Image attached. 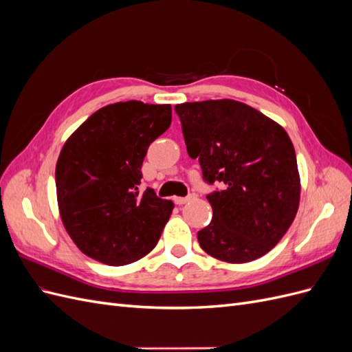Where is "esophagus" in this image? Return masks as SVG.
I'll return each mask as SVG.
<instances>
[{
  "label": "esophagus",
  "instance_id": "34e87169",
  "mask_svg": "<svg viewBox=\"0 0 352 352\" xmlns=\"http://www.w3.org/2000/svg\"><path fill=\"white\" fill-rule=\"evenodd\" d=\"M192 198V195H188V197H176L175 198V202L177 206H182V204H186V202Z\"/></svg>",
  "mask_w": 352,
  "mask_h": 352
}]
</instances>
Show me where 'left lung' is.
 <instances>
[{
    "mask_svg": "<svg viewBox=\"0 0 352 352\" xmlns=\"http://www.w3.org/2000/svg\"><path fill=\"white\" fill-rule=\"evenodd\" d=\"M175 110L202 176L208 184H225L207 197L212 220L198 232L201 248L233 264L263 257L283 238L300 207L301 180L289 135L235 100L184 102Z\"/></svg>",
    "mask_w": 352,
    "mask_h": 352,
    "instance_id": "8db88e82",
    "label": "left lung"
}]
</instances>
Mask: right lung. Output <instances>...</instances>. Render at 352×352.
I'll list each match as a JSON object with an SVG mask.
<instances>
[{
	"label": "right lung",
	"instance_id": "add662e5",
	"mask_svg": "<svg viewBox=\"0 0 352 352\" xmlns=\"http://www.w3.org/2000/svg\"><path fill=\"white\" fill-rule=\"evenodd\" d=\"M172 123V105L114 102L89 116L56 166L63 225L88 257L126 265L150 254L175 204L153 189L140 192L146 150Z\"/></svg>",
	"mask_w": 352,
	"mask_h": 352
}]
</instances>
